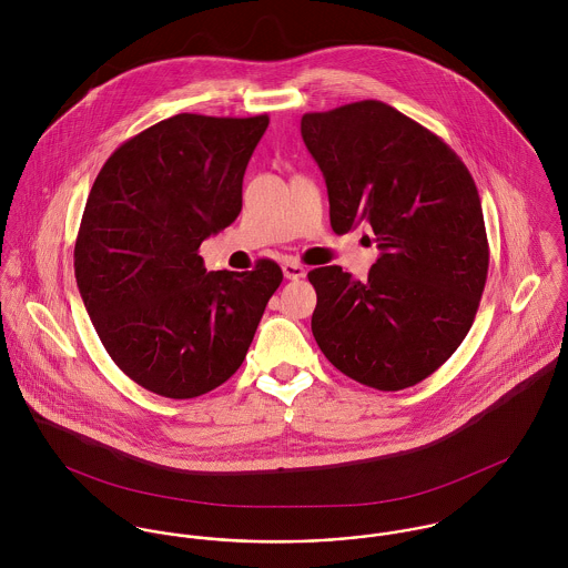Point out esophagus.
Listing matches in <instances>:
<instances>
[{"label":"esophagus","mask_w":568,"mask_h":568,"mask_svg":"<svg viewBox=\"0 0 568 568\" xmlns=\"http://www.w3.org/2000/svg\"><path fill=\"white\" fill-rule=\"evenodd\" d=\"M282 271L286 280H302L306 275V268L300 262H284Z\"/></svg>","instance_id":"1"}]
</instances>
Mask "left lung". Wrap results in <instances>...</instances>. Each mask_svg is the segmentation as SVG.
Instances as JSON below:
<instances>
[{"label":"left lung","instance_id":"1","mask_svg":"<svg viewBox=\"0 0 568 568\" xmlns=\"http://www.w3.org/2000/svg\"><path fill=\"white\" fill-rule=\"evenodd\" d=\"M334 234L374 232L381 257L365 282L341 266L308 273L313 334L352 381L400 392L439 369L466 338L489 264L481 199L459 155L381 100L304 113Z\"/></svg>","mask_w":568,"mask_h":568}]
</instances>
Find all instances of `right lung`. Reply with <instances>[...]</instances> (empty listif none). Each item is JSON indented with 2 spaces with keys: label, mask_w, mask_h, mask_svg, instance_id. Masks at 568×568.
<instances>
[{
  "label": "right lung",
  "mask_w": 568,
  "mask_h": 568,
  "mask_svg": "<svg viewBox=\"0 0 568 568\" xmlns=\"http://www.w3.org/2000/svg\"><path fill=\"white\" fill-rule=\"evenodd\" d=\"M266 126V113L172 115L115 149L91 185L74 246L84 308L113 363L163 398L230 381L282 284L273 260L207 273L199 255L239 219Z\"/></svg>",
  "instance_id": "1"
}]
</instances>
